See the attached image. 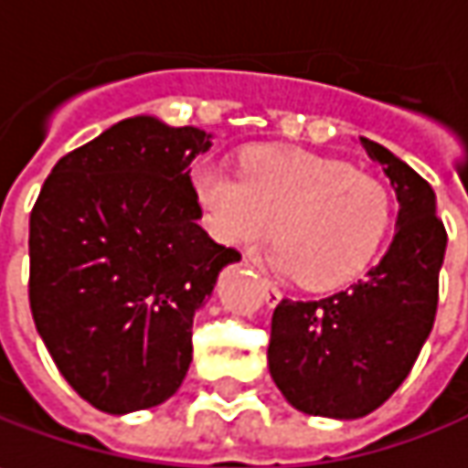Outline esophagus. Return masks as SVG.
Here are the masks:
<instances>
[{"instance_id":"1","label":"esophagus","mask_w":468,"mask_h":468,"mask_svg":"<svg viewBox=\"0 0 468 468\" xmlns=\"http://www.w3.org/2000/svg\"><path fill=\"white\" fill-rule=\"evenodd\" d=\"M261 285H264V298H267V306H274V303L282 298L280 288L274 285L272 280H267V277H261Z\"/></svg>"}]
</instances>
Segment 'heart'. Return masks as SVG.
Segmentation results:
<instances>
[{
  "instance_id": "1",
  "label": "heart",
  "mask_w": 468,
  "mask_h": 468,
  "mask_svg": "<svg viewBox=\"0 0 468 468\" xmlns=\"http://www.w3.org/2000/svg\"><path fill=\"white\" fill-rule=\"evenodd\" d=\"M191 183L219 243L254 249L274 230L272 264L312 291L356 280L393 228L396 204L382 180L301 149H251L240 175L201 165Z\"/></svg>"
}]
</instances>
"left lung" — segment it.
Segmentation results:
<instances>
[{
    "label": "left lung",
    "instance_id": "8db88e82",
    "mask_svg": "<svg viewBox=\"0 0 468 468\" xmlns=\"http://www.w3.org/2000/svg\"><path fill=\"white\" fill-rule=\"evenodd\" d=\"M361 144L400 204L390 249L351 288L319 301L282 298L272 314L270 375L285 400L312 417L372 414L409 377L435 324L448 243L435 191L385 146Z\"/></svg>",
    "mask_w": 468,
    "mask_h": 468
}]
</instances>
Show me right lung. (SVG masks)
<instances>
[{
	"mask_svg": "<svg viewBox=\"0 0 468 468\" xmlns=\"http://www.w3.org/2000/svg\"><path fill=\"white\" fill-rule=\"evenodd\" d=\"M212 135L138 114L65 154L31 212L28 298L70 388L107 414L177 393L191 327L240 259L198 225L191 162Z\"/></svg>",
	"mask_w": 468,
	"mask_h": 468,
	"instance_id": "add662e5",
	"label": "right lung"
}]
</instances>
